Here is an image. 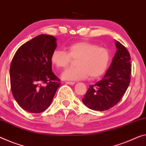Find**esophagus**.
<instances>
[{
  "label": "esophagus",
  "instance_id": "esophagus-1",
  "mask_svg": "<svg viewBox=\"0 0 146 146\" xmlns=\"http://www.w3.org/2000/svg\"><path fill=\"white\" fill-rule=\"evenodd\" d=\"M65 84H68V85H71V86H72V85H74L75 83L74 82H66Z\"/></svg>",
  "mask_w": 146,
  "mask_h": 146
}]
</instances>
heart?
Segmentation results:
<instances>
[{"label":"heart","mask_w":146,"mask_h":146,"mask_svg":"<svg viewBox=\"0 0 146 146\" xmlns=\"http://www.w3.org/2000/svg\"><path fill=\"white\" fill-rule=\"evenodd\" d=\"M110 58V53L106 48L81 41L67 47V52L60 50L53 51L51 61L57 68H65L72 59H77V66L66 69L61 75L62 79L75 81L86 79L89 76L92 79L100 77L108 68Z\"/></svg>","instance_id":"b5f03b06"}]
</instances>
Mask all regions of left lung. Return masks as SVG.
<instances>
[{
	"mask_svg": "<svg viewBox=\"0 0 146 146\" xmlns=\"http://www.w3.org/2000/svg\"><path fill=\"white\" fill-rule=\"evenodd\" d=\"M115 56L101 80L89 86L82 101L89 108L104 111L115 106L131 82V55L125 47L116 41Z\"/></svg>",
	"mask_w": 146,
	"mask_h": 146,
	"instance_id": "obj_1",
	"label": "left lung"
}]
</instances>
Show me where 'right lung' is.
I'll use <instances>...</instances> for the list:
<instances>
[{
	"label": "right lung",
	"instance_id": "1",
	"mask_svg": "<svg viewBox=\"0 0 146 146\" xmlns=\"http://www.w3.org/2000/svg\"><path fill=\"white\" fill-rule=\"evenodd\" d=\"M56 41L53 36H37L20 46L11 62V90L17 104L27 111L46 110L60 85L51 70V56Z\"/></svg>",
	"mask_w": 146,
	"mask_h": 146
}]
</instances>
